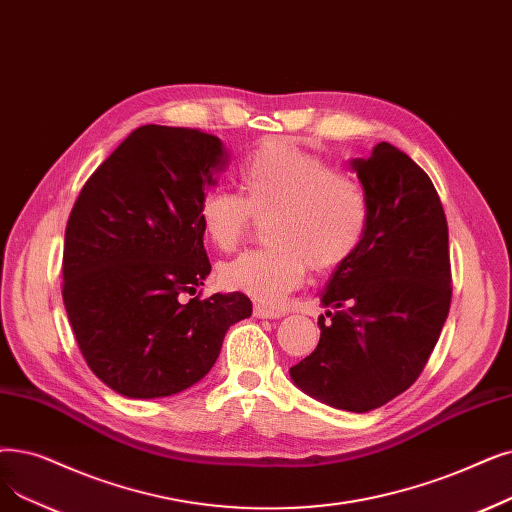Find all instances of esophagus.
<instances>
[{
  "label": "esophagus",
  "instance_id": "obj_1",
  "mask_svg": "<svg viewBox=\"0 0 512 512\" xmlns=\"http://www.w3.org/2000/svg\"><path fill=\"white\" fill-rule=\"evenodd\" d=\"M253 314L255 318H263V320H276V318H282L284 311L282 309H274V307H268V305H255L253 307Z\"/></svg>",
  "mask_w": 512,
  "mask_h": 512
}]
</instances>
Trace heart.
Listing matches in <instances>:
<instances>
[{
    "instance_id": "heart-1",
    "label": "heart",
    "mask_w": 512,
    "mask_h": 512,
    "mask_svg": "<svg viewBox=\"0 0 512 512\" xmlns=\"http://www.w3.org/2000/svg\"><path fill=\"white\" fill-rule=\"evenodd\" d=\"M238 182L240 196L209 190L196 211L219 251L236 247L251 215L265 217L268 247L244 251L219 268V280L232 291L276 305L303 282L307 265L335 270L362 240L368 205L358 182L291 140H263L242 161Z\"/></svg>"
}]
</instances>
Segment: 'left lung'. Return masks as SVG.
I'll return each mask as SVG.
<instances>
[{"instance_id":"1","label":"left lung","mask_w":512,"mask_h":512,"mask_svg":"<svg viewBox=\"0 0 512 512\" xmlns=\"http://www.w3.org/2000/svg\"><path fill=\"white\" fill-rule=\"evenodd\" d=\"M368 217L355 251L320 295V343L288 370L318 402L370 412L404 393L425 368L452 299L448 221L429 175L381 142L351 159Z\"/></svg>"}]
</instances>
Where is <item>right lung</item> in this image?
Segmentation results:
<instances>
[{
    "mask_svg": "<svg viewBox=\"0 0 512 512\" xmlns=\"http://www.w3.org/2000/svg\"><path fill=\"white\" fill-rule=\"evenodd\" d=\"M228 167L219 138L142 125L85 182L64 232L62 299L87 366L131 399L175 395L213 368L242 293L190 299L211 272L198 203Z\"/></svg>",
    "mask_w": 512,
    "mask_h": 512,
    "instance_id": "right-lung-1",
    "label": "right lung"
}]
</instances>
